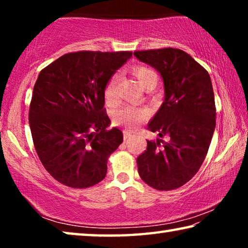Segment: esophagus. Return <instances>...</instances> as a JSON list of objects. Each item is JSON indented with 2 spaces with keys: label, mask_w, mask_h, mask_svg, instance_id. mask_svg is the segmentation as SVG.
Segmentation results:
<instances>
[{
  "label": "esophagus",
  "mask_w": 248,
  "mask_h": 248,
  "mask_svg": "<svg viewBox=\"0 0 248 248\" xmlns=\"http://www.w3.org/2000/svg\"><path fill=\"white\" fill-rule=\"evenodd\" d=\"M130 137H131V132H130L129 130H124V141H127Z\"/></svg>",
  "instance_id": "34e87169"
}]
</instances>
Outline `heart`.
<instances>
[{
  "instance_id": "obj_1",
  "label": "heart",
  "mask_w": 248,
  "mask_h": 248,
  "mask_svg": "<svg viewBox=\"0 0 248 248\" xmlns=\"http://www.w3.org/2000/svg\"><path fill=\"white\" fill-rule=\"evenodd\" d=\"M133 74L142 89H145L150 84L153 86H155V84H156V74H155L153 70L146 68V66H137V68L133 69ZM116 83L117 77L112 78L107 84L106 91H105V97H106V100H108V102H110V100H112V97H114ZM143 112L137 111L132 108H124L115 112L114 120L118 124H124L128 125V127H133L138 121L143 119Z\"/></svg>"
}]
</instances>
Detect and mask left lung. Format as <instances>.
<instances>
[{
	"instance_id": "8db88e82",
	"label": "left lung",
	"mask_w": 248,
	"mask_h": 248,
	"mask_svg": "<svg viewBox=\"0 0 248 248\" xmlns=\"http://www.w3.org/2000/svg\"><path fill=\"white\" fill-rule=\"evenodd\" d=\"M161 75L164 102L148 124L162 139L148 140L137 158L140 177L157 190L176 189L194 177L208 153L216 128L215 94L209 73L180 49L133 52ZM162 144L161 145L160 143Z\"/></svg>"
}]
</instances>
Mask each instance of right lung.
<instances>
[{"mask_svg":"<svg viewBox=\"0 0 248 248\" xmlns=\"http://www.w3.org/2000/svg\"><path fill=\"white\" fill-rule=\"evenodd\" d=\"M131 52L79 51L57 59L38 75L29 108L33 145L48 173L72 188L103 180L107 159L123 143L104 112L109 79Z\"/></svg>","mask_w":248,"mask_h":248,"instance_id":"1","label":"right lung"}]
</instances>
